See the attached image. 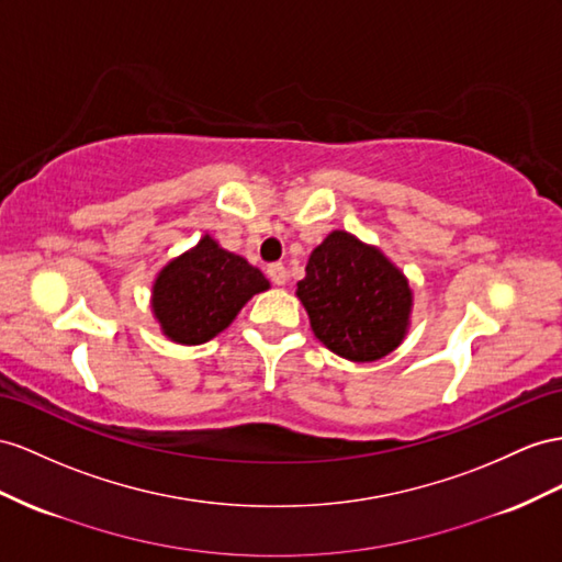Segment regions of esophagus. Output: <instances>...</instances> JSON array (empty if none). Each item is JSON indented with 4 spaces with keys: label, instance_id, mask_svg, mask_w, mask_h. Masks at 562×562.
<instances>
[{
    "label": "esophagus",
    "instance_id": "obj_1",
    "mask_svg": "<svg viewBox=\"0 0 562 562\" xmlns=\"http://www.w3.org/2000/svg\"><path fill=\"white\" fill-rule=\"evenodd\" d=\"M268 278L276 282L278 286H282L286 282V268L282 263H270L268 266Z\"/></svg>",
    "mask_w": 562,
    "mask_h": 562
}]
</instances>
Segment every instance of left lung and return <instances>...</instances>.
Here are the masks:
<instances>
[{
  "label": "left lung",
  "instance_id": "8db88e82",
  "mask_svg": "<svg viewBox=\"0 0 562 562\" xmlns=\"http://www.w3.org/2000/svg\"><path fill=\"white\" fill-rule=\"evenodd\" d=\"M296 296L313 335L347 361H380L408 333L413 292L406 276L380 249L344 229L313 249Z\"/></svg>",
  "mask_w": 562,
  "mask_h": 562
}]
</instances>
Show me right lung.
I'll return each mask as SVG.
<instances>
[{
	"mask_svg": "<svg viewBox=\"0 0 562 562\" xmlns=\"http://www.w3.org/2000/svg\"><path fill=\"white\" fill-rule=\"evenodd\" d=\"M268 286L263 272L247 258L204 235L194 249L172 258L156 276L154 318L170 341L194 347L223 333L241 306Z\"/></svg>",
	"mask_w": 562,
	"mask_h": 562,
	"instance_id": "right-lung-1",
	"label": "right lung"
}]
</instances>
